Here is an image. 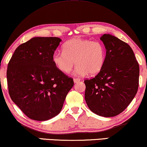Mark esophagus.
Returning a JSON list of instances; mask_svg holds the SVG:
<instances>
[{"instance_id":"1","label":"esophagus","mask_w":147,"mask_h":147,"mask_svg":"<svg viewBox=\"0 0 147 147\" xmlns=\"http://www.w3.org/2000/svg\"><path fill=\"white\" fill-rule=\"evenodd\" d=\"M80 81V80L78 79V78H74V83H78V82H79Z\"/></svg>"}]
</instances>
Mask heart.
Here are the masks:
<instances>
[{
  "label": "heart",
  "instance_id": "heart-1",
  "mask_svg": "<svg viewBox=\"0 0 147 147\" xmlns=\"http://www.w3.org/2000/svg\"><path fill=\"white\" fill-rule=\"evenodd\" d=\"M63 52H55L52 61L57 69L63 74L71 71L77 64L74 74L84 76L98 74L105 63L106 51L104 44L99 41L82 38L68 40L62 47Z\"/></svg>",
  "mask_w": 147,
  "mask_h": 147
}]
</instances>
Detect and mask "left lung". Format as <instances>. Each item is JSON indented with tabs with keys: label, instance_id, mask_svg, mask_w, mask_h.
Returning <instances> with one entry per match:
<instances>
[{
	"label": "left lung",
	"instance_id": "left-lung-1",
	"mask_svg": "<svg viewBox=\"0 0 147 147\" xmlns=\"http://www.w3.org/2000/svg\"><path fill=\"white\" fill-rule=\"evenodd\" d=\"M100 39L106 49L105 63L95 77L84 80L85 100L94 113L112 117L123 112L135 96L139 65L125 42L110 34H104Z\"/></svg>",
	"mask_w": 147,
	"mask_h": 147
}]
</instances>
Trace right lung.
Masks as SVG:
<instances>
[{
    "label": "right lung",
    "mask_w": 147,
    "mask_h": 147,
    "mask_svg": "<svg viewBox=\"0 0 147 147\" xmlns=\"http://www.w3.org/2000/svg\"><path fill=\"white\" fill-rule=\"evenodd\" d=\"M61 39L33 37L15 49L7 78L11 100L32 120L44 121L61 112L74 80L52 61Z\"/></svg>",
    "instance_id": "add662e5"
}]
</instances>
